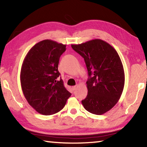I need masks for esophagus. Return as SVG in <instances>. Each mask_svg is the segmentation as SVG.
<instances>
[{
    "mask_svg": "<svg viewBox=\"0 0 147 147\" xmlns=\"http://www.w3.org/2000/svg\"><path fill=\"white\" fill-rule=\"evenodd\" d=\"M76 88H77V86H73V87H72V89H73V91L76 90Z\"/></svg>",
    "mask_w": 147,
    "mask_h": 147,
    "instance_id": "1",
    "label": "esophagus"
}]
</instances>
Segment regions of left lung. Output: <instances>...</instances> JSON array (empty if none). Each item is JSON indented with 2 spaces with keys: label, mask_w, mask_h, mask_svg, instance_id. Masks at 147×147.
Listing matches in <instances>:
<instances>
[{
  "label": "left lung",
  "mask_w": 147,
  "mask_h": 147,
  "mask_svg": "<svg viewBox=\"0 0 147 147\" xmlns=\"http://www.w3.org/2000/svg\"><path fill=\"white\" fill-rule=\"evenodd\" d=\"M71 47L84 59L88 71V95L82 100L84 108L95 115L105 113L117 103L123 91L120 57L113 47L98 39Z\"/></svg>",
  "instance_id": "left-lung-1"
}]
</instances>
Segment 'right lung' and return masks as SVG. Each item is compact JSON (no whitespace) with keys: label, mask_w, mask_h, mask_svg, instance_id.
Returning <instances> with one entry per match:
<instances>
[{"label":"right lung","mask_w":147,"mask_h":147,"mask_svg":"<svg viewBox=\"0 0 147 147\" xmlns=\"http://www.w3.org/2000/svg\"><path fill=\"white\" fill-rule=\"evenodd\" d=\"M66 45L45 39L30 50L21 71V88L30 105L38 113L53 115L63 108L71 93L63 86L58 70Z\"/></svg>","instance_id":"1"}]
</instances>
